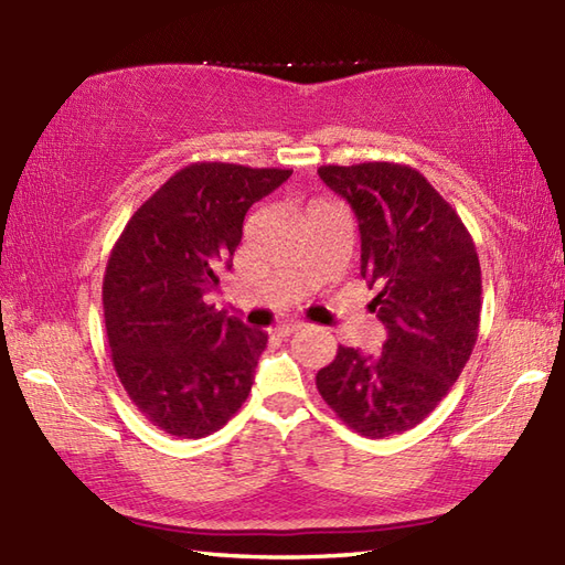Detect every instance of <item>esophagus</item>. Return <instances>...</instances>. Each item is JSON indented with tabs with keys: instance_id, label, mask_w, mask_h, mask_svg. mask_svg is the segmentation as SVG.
<instances>
[{
	"instance_id": "1",
	"label": "esophagus",
	"mask_w": 565,
	"mask_h": 565,
	"mask_svg": "<svg viewBox=\"0 0 565 565\" xmlns=\"http://www.w3.org/2000/svg\"><path fill=\"white\" fill-rule=\"evenodd\" d=\"M303 322H284V326H276L274 334H279V338H289L296 330H301Z\"/></svg>"
}]
</instances>
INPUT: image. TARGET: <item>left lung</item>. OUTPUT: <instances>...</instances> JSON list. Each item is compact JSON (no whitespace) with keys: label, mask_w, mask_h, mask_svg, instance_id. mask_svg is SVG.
I'll list each match as a JSON object with an SVG mask.
<instances>
[{"label":"left lung","mask_w":565,"mask_h":565,"mask_svg":"<svg viewBox=\"0 0 565 565\" xmlns=\"http://www.w3.org/2000/svg\"><path fill=\"white\" fill-rule=\"evenodd\" d=\"M320 179L350 203L362 235V279L388 338L379 354L338 347L316 386L362 437L403 435L435 411L473 352L481 264L473 237L415 167L322 164Z\"/></svg>","instance_id":"1"}]
</instances>
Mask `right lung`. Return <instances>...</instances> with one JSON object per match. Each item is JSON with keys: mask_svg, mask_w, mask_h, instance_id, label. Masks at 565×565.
<instances>
[{"mask_svg": "<svg viewBox=\"0 0 565 565\" xmlns=\"http://www.w3.org/2000/svg\"><path fill=\"white\" fill-rule=\"evenodd\" d=\"M291 170L194 162L130 215L104 274L111 362L128 398L172 437L221 429L247 401L267 332L203 301L233 267L245 213Z\"/></svg>", "mask_w": 565, "mask_h": 565, "instance_id": "1", "label": "right lung"}]
</instances>
